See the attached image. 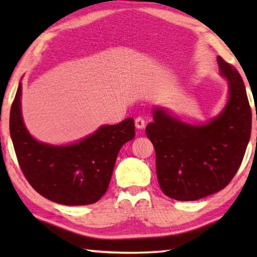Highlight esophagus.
Here are the masks:
<instances>
[{"mask_svg":"<svg viewBox=\"0 0 257 257\" xmlns=\"http://www.w3.org/2000/svg\"><path fill=\"white\" fill-rule=\"evenodd\" d=\"M135 124H136V127H137L138 129H143V128L145 127L146 121H145L144 118H143L142 115H139V116H137L136 120H135Z\"/></svg>","mask_w":257,"mask_h":257,"instance_id":"obj_1","label":"esophagus"}]
</instances>
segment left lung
I'll return each mask as SVG.
<instances>
[{
    "instance_id": "left-lung-1",
    "label": "left lung",
    "mask_w": 257,
    "mask_h": 257,
    "mask_svg": "<svg viewBox=\"0 0 257 257\" xmlns=\"http://www.w3.org/2000/svg\"><path fill=\"white\" fill-rule=\"evenodd\" d=\"M229 101L205 125H190L155 108L146 135L156 155L159 185L168 197L196 201L223 189L236 175L251 132V110L237 69L217 56Z\"/></svg>"
}]
</instances>
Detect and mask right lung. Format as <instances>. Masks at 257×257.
Instances as JSON below:
<instances>
[{
  "label": "right lung",
  "mask_w": 257,
  "mask_h": 257,
  "mask_svg": "<svg viewBox=\"0 0 257 257\" xmlns=\"http://www.w3.org/2000/svg\"><path fill=\"white\" fill-rule=\"evenodd\" d=\"M19 84L10 111V134L21 171L43 197L63 205H88L105 194L121 147L135 137L133 118L69 146L40 143L26 129Z\"/></svg>",
  "instance_id": "right-lung-1"
}]
</instances>
